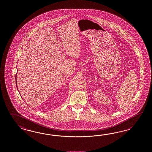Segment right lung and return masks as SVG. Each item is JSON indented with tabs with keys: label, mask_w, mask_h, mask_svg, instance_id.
<instances>
[{
	"label": "right lung",
	"mask_w": 152,
	"mask_h": 152,
	"mask_svg": "<svg viewBox=\"0 0 152 152\" xmlns=\"http://www.w3.org/2000/svg\"><path fill=\"white\" fill-rule=\"evenodd\" d=\"M16 76H17V75H15V80H16V83H17V78H16ZM17 88H18L17 86Z\"/></svg>",
	"instance_id": "obj_1"
}]
</instances>
